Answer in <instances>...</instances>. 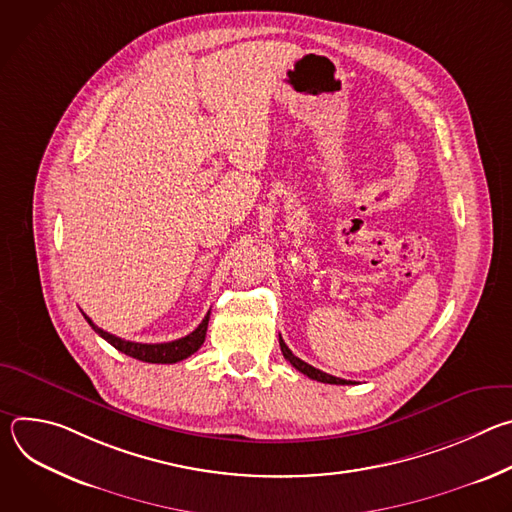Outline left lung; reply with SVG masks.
<instances>
[{
  "mask_svg": "<svg viewBox=\"0 0 512 512\" xmlns=\"http://www.w3.org/2000/svg\"><path fill=\"white\" fill-rule=\"evenodd\" d=\"M279 346H281V352H283L285 360L291 362V367H296V369H298L300 373H304L306 377H310V379H314V381H320V383H328V385H350V381L332 377V375H328V373H322V371L314 369L312 364H308V362H304L302 358H298L294 352H291V350L287 348V344L281 340V336H279Z\"/></svg>",
  "mask_w": 512,
  "mask_h": 512,
  "instance_id": "8db88e82",
  "label": "left lung"
}]
</instances>
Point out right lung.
Here are the masks:
<instances>
[{"label":"right lung","mask_w":512,"mask_h":512,"mask_svg":"<svg viewBox=\"0 0 512 512\" xmlns=\"http://www.w3.org/2000/svg\"><path fill=\"white\" fill-rule=\"evenodd\" d=\"M208 318H210V312L204 316V320L198 324V328L194 332H190L188 336H184V338H178V340H172V342H162V344H141V342H131V340H123L119 336H113V334L101 330L99 326H95L93 320L89 316H85V320L91 324V328L101 338H105L111 346H115L119 352L131 356V358H137L141 362H154V364H172V362L184 360L190 354H194L204 342L206 328H208Z\"/></svg>","instance_id":"obj_1"}]
</instances>
